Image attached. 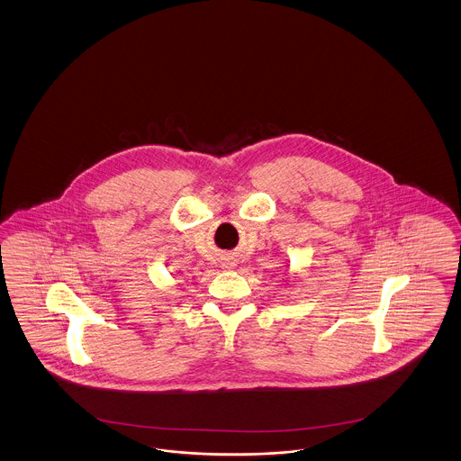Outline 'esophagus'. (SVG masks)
<instances>
[{"instance_id":"1","label":"esophagus","mask_w":461,"mask_h":461,"mask_svg":"<svg viewBox=\"0 0 461 461\" xmlns=\"http://www.w3.org/2000/svg\"><path fill=\"white\" fill-rule=\"evenodd\" d=\"M222 266H224V267H233L235 264H231V262H230V264H222Z\"/></svg>"}]
</instances>
